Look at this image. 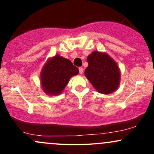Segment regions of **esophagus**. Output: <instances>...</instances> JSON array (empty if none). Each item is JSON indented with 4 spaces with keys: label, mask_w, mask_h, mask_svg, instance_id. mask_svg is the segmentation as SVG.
<instances>
[{
    "label": "esophagus",
    "mask_w": 154,
    "mask_h": 154,
    "mask_svg": "<svg viewBox=\"0 0 154 154\" xmlns=\"http://www.w3.org/2000/svg\"><path fill=\"white\" fill-rule=\"evenodd\" d=\"M79 74H80V75H82V74L83 73V68H82V67H79Z\"/></svg>",
    "instance_id": "obj_1"
}]
</instances>
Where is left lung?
Returning <instances> with one entry per match:
<instances>
[{"instance_id": "1", "label": "left lung", "mask_w": 154, "mask_h": 154, "mask_svg": "<svg viewBox=\"0 0 154 154\" xmlns=\"http://www.w3.org/2000/svg\"><path fill=\"white\" fill-rule=\"evenodd\" d=\"M85 75L98 93L110 94L118 89L121 73L117 63L105 52L93 51L88 56Z\"/></svg>"}]
</instances>
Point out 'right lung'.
Here are the masks:
<instances>
[{
  "instance_id": "obj_1",
  "label": "right lung",
  "mask_w": 154,
  "mask_h": 154,
  "mask_svg": "<svg viewBox=\"0 0 154 154\" xmlns=\"http://www.w3.org/2000/svg\"><path fill=\"white\" fill-rule=\"evenodd\" d=\"M79 69L70 60L59 54L48 59L40 72L41 87L48 95H57L62 93L70 78L78 75Z\"/></svg>"
}]
</instances>
